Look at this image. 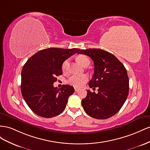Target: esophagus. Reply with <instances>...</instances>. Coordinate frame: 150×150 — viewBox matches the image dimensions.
<instances>
[{
    "instance_id": "esophagus-1",
    "label": "esophagus",
    "mask_w": 150,
    "mask_h": 150,
    "mask_svg": "<svg viewBox=\"0 0 150 150\" xmlns=\"http://www.w3.org/2000/svg\"><path fill=\"white\" fill-rule=\"evenodd\" d=\"M74 89H75V92H78V91H79V88H77V87H75Z\"/></svg>"
}]
</instances>
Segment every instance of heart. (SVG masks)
<instances>
[{
	"mask_svg": "<svg viewBox=\"0 0 150 150\" xmlns=\"http://www.w3.org/2000/svg\"><path fill=\"white\" fill-rule=\"evenodd\" d=\"M76 59L80 63V65L83 67H84L86 64H90L89 59L86 56H84V55H80L76 58ZM68 65H69V59H67L62 64V70L63 71H66L67 70ZM88 80V77L86 75H71L68 79V82L75 87H82L87 82Z\"/></svg>",
	"mask_w": 150,
	"mask_h": 150,
	"instance_id": "b5f03b06",
	"label": "heart"
}]
</instances>
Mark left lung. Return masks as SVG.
Segmentation results:
<instances>
[{
	"label": "left lung",
	"instance_id": "1",
	"mask_svg": "<svg viewBox=\"0 0 150 150\" xmlns=\"http://www.w3.org/2000/svg\"><path fill=\"white\" fill-rule=\"evenodd\" d=\"M79 53L93 60L94 74L88 86L98 87L97 93L87 91V97L82 100L85 112L97 119L113 116L121 109L129 93L126 68L114 54L103 50H82Z\"/></svg>",
	"mask_w": 150,
	"mask_h": 150
}]
</instances>
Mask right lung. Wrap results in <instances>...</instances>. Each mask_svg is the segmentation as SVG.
Here are the masks:
<instances>
[{"label":"right lung","instance_id":"add662e5","mask_svg":"<svg viewBox=\"0 0 150 150\" xmlns=\"http://www.w3.org/2000/svg\"><path fill=\"white\" fill-rule=\"evenodd\" d=\"M80 50L50 48L38 51L28 59L21 72V90L33 112L50 118L65 110L68 97L75 92L68 85L54 87L57 76L62 75V64Z\"/></svg>","mask_w":150,"mask_h":150}]
</instances>
